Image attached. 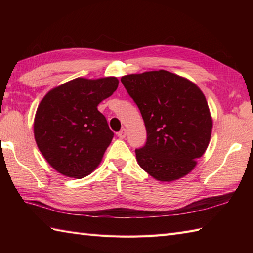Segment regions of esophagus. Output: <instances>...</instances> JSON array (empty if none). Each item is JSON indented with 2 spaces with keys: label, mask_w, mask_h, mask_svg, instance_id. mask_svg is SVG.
Wrapping results in <instances>:
<instances>
[{
  "label": "esophagus",
  "mask_w": 253,
  "mask_h": 253,
  "mask_svg": "<svg viewBox=\"0 0 253 253\" xmlns=\"http://www.w3.org/2000/svg\"><path fill=\"white\" fill-rule=\"evenodd\" d=\"M117 136L120 137L121 139H124L126 136H127V129H125V128H123V129L121 131L117 132Z\"/></svg>",
  "instance_id": "obj_1"
}]
</instances>
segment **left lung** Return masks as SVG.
<instances>
[{
	"mask_svg": "<svg viewBox=\"0 0 253 253\" xmlns=\"http://www.w3.org/2000/svg\"><path fill=\"white\" fill-rule=\"evenodd\" d=\"M140 110L147 142L136 149L140 168L160 181L186 176L209 146L212 117L197 84L168 71L131 74L121 79Z\"/></svg>",
	"mask_w": 253,
	"mask_h": 253,
	"instance_id": "8db88e82",
	"label": "left lung"
}]
</instances>
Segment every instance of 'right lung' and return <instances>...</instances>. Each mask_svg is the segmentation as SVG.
<instances>
[{
  "label": "right lung",
  "instance_id": "obj_1",
  "mask_svg": "<svg viewBox=\"0 0 253 253\" xmlns=\"http://www.w3.org/2000/svg\"><path fill=\"white\" fill-rule=\"evenodd\" d=\"M118 87L116 77L76 78L52 89L37 109V146L53 169L83 178L98 168L114 132L98 111Z\"/></svg>",
  "mask_w": 253,
  "mask_h": 253
}]
</instances>
